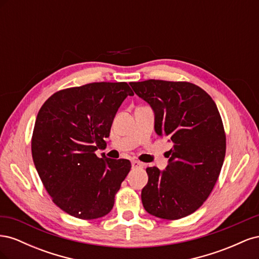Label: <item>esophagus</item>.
<instances>
[{"label": "esophagus", "instance_id": "34e87169", "mask_svg": "<svg viewBox=\"0 0 259 259\" xmlns=\"http://www.w3.org/2000/svg\"><path fill=\"white\" fill-rule=\"evenodd\" d=\"M143 167H144V163L136 160L132 161V168H143Z\"/></svg>", "mask_w": 259, "mask_h": 259}]
</instances>
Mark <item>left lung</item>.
Wrapping results in <instances>:
<instances>
[{"label": "left lung", "instance_id": "1", "mask_svg": "<svg viewBox=\"0 0 259 259\" xmlns=\"http://www.w3.org/2000/svg\"><path fill=\"white\" fill-rule=\"evenodd\" d=\"M130 85L150 105L156 135L173 145L165 169L147 167L143 205L168 221L190 215L208 198L225 159L226 135L217 106L192 83L148 80Z\"/></svg>", "mask_w": 259, "mask_h": 259}]
</instances>
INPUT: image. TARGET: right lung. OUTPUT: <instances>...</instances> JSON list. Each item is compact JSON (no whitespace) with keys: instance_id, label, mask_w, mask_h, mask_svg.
I'll return each instance as SVG.
<instances>
[{"instance_id":"right-lung-1","label":"right lung","mask_w":259,"mask_h":259,"mask_svg":"<svg viewBox=\"0 0 259 259\" xmlns=\"http://www.w3.org/2000/svg\"><path fill=\"white\" fill-rule=\"evenodd\" d=\"M127 83H91L55 93L37 113L31 148L37 174L53 202L67 214L96 219L114 204L132 167L125 159L95 154L107 146Z\"/></svg>"}]
</instances>
